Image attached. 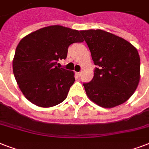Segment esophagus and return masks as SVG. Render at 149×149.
Listing matches in <instances>:
<instances>
[{
    "mask_svg": "<svg viewBox=\"0 0 149 149\" xmlns=\"http://www.w3.org/2000/svg\"><path fill=\"white\" fill-rule=\"evenodd\" d=\"M77 77H80V76H81V72H77Z\"/></svg>",
    "mask_w": 149,
    "mask_h": 149,
    "instance_id": "obj_1",
    "label": "esophagus"
}]
</instances>
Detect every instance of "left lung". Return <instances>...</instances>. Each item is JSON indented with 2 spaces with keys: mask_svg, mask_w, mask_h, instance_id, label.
<instances>
[{
  "mask_svg": "<svg viewBox=\"0 0 149 149\" xmlns=\"http://www.w3.org/2000/svg\"><path fill=\"white\" fill-rule=\"evenodd\" d=\"M80 33L98 67L93 79L84 84L87 97L104 108L124 104L133 95L140 80L137 49L124 38L100 29Z\"/></svg>",
  "mask_w": 149,
  "mask_h": 149,
  "instance_id": "left-lung-1",
  "label": "left lung"
}]
</instances>
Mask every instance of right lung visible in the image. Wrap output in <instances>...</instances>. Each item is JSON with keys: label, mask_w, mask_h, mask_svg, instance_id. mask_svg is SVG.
<instances>
[{"label": "right lung", "mask_w": 149, "mask_h": 149, "mask_svg": "<svg viewBox=\"0 0 149 149\" xmlns=\"http://www.w3.org/2000/svg\"><path fill=\"white\" fill-rule=\"evenodd\" d=\"M78 30L51 25L27 35L17 45L13 72L20 90L32 104L51 107L67 97L75 81L73 71L56 66L68 48L84 39Z\"/></svg>", "instance_id": "obj_1"}]
</instances>
